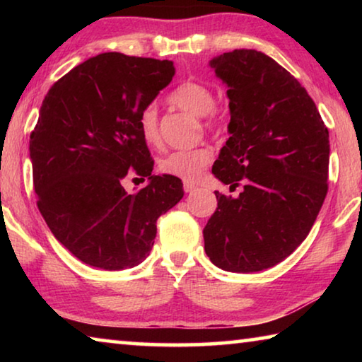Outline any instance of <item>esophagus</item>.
<instances>
[{
  "mask_svg": "<svg viewBox=\"0 0 362 362\" xmlns=\"http://www.w3.org/2000/svg\"><path fill=\"white\" fill-rule=\"evenodd\" d=\"M194 188H196V185H194V183H192V182H185V183H183V189H185L187 193L194 192Z\"/></svg>",
  "mask_w": 362,
  "mask_h": 362,
  "instance_id": "1",
  "label": "esophagus"
}]
</instances>
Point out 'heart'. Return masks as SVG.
<instances>
[{"instance_id":"heart-1","label":"heart","mask_w":362,"mask_h":362,"mask_svg":"<svg viewBox=\"0 0 362 362\" xmlns=\"http://www.w3.org/2000/svg\"><path fill=\"white\" fill-rule=\"evenodd\" d=\"M169 103L196 116H204L206 126H216L217 116L212 112L216 107V95L207 86L194 81H187L173 90L168 97ZM139 129L144 142L158 145L161 136L158 129V112L155 105H146L139 116ZM214 151L211 146L201 145L189 150H177L169 153L159 161V170L163 174L179 177L182 180L196 182L203 170L212 161Z\"/></svg>"}]
</instances>
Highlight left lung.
<instances>
[{
  "label": "left lung",
  "mask_w": 362,
  "mask_h": 362,
  "mask_svg": "<svg viewBox=\"0 0 362 362\" xmlns=\"http://www.w3.org/2000/svg\"><path fill=\"white\" fill-rule=\"evenodd\" d=\"M211 66L228 86L231 113L212 174L243 192L236 199L216 192L204 250L226 272H262L289 257L320 214L329 131L303 86L263 52L235 49Z\"/></svg>",
  "instance_id": "1"
}]
</instances>
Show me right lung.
I'll return each mask as SVG.
<instances>
[{"label": "right lung", "mask_w": 362, "mask_h": 362, "mask_svg": "<svg viewBox=\"0 0 362 362\" xmlns=\"http://www.w3.org/2000/svg\"><path fill=\"white\" fill-rule=\"evenodd\" d=\"M170 60L105 52L54 83L30 134L38 209L56 240L86 265L115 272L139 265L156 220L183 196L182 180L151 175L139 116L173 81ZM126 175L151 183L129 195Z\"/></svg>", "instance_id": "add662e5"}]
</instances>
